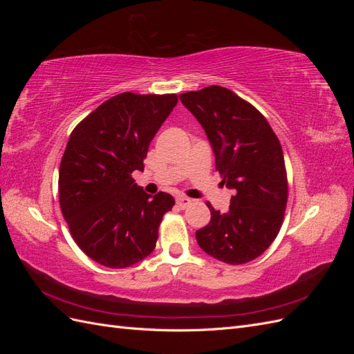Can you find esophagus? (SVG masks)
I'll list each match as a JSON object with an SVG mask.
<instances>
[{
    "label": "esophagus",
    "instance_id": "1",
    "mask_svg": "<svg viewBox=\"0 0 354 354\" xmlns=\"http://www.w3.org/2000/svg\"><path fill=\"white\" fill-rule=\"evenodd\" d=\"M176 202H177V205H178L180 208H186L187 205H190V203H192V199H190V198H186V196H177Z\"/></svg>",
    "mask_w": 354,
    "mask_h": 354
}]
</instances>
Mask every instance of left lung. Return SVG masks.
I'll list each match as a JSON object with an SVG mask.
<instances>
[{"label":"left lung","mask_w":354,"mask_h":354,"mask_svg":"<svg viewBox=\"0 0 354 354\" xmlns=\"http://www.w3.org/2000/svg\"><path fill=\"white\" fill-rule=\"evenodd\" d=\"M205 131L221 183L232 189L227 212L214 209L196 230L208 255L227 264L260 257L281 230L288 199L283 152L266 118L233 91L211 85L180 94Z\"/></svg>","instance_id":"left-lung-1"}]
</instances>
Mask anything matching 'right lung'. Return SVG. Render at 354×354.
Listing matches in <instances>:
<instances>
[{
  "label": "right lung",
  "mask_w": 354,
  "mask_h": 354,
  "mask_svg": "<svg viewBox=\"0 0 354 354\" xmlns=\"http://www.w3.org/2000/svg\"><path fill=\"white\" fill-rule=\"evenodd\" d=\"M176 94L122 93L102 103L72 131L59 171V199L73 241L91 260L125 269L151 254L174 198L147 195L134 183Z\"/></svg>",
  "instance_id": "right-lung-1"
}]
</instances>
